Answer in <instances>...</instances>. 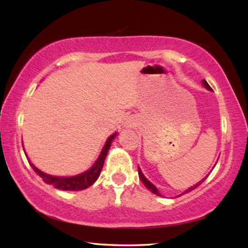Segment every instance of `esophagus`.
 Masks as SVG:
<instances>
[{"label":"esophagus","instance_id":"34e87169","mask_svg":"<svg viewBox=\"0 0 248 248\" xmlns=\"http://www.w3.org/2000/svg\"><path fill=\"white\" fill-rule=\"evenodd\" d=\"M125 124H128V127H131V125L133 124V123H132V120H127V123H125Z\"/></svg>","mask_w":248,"mask_h":248}]
</instances>
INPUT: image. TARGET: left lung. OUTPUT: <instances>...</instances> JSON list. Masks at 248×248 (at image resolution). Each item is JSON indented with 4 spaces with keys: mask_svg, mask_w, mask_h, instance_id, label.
<instances>
[{
    "mask_svg": "<svg viewBox=\"0 0 248 248\" xmlns=\"http://www.w3.org/2000/svg\"><path fill=\"white\" fill-rule=\"evenodd\" d=\"M202 85L205 87V89H207L208 91H212V89H211V87H210V85H209V84L207 83V81H205V79H202ZM217 159H219V158H217ZM217 165V164H216ZM215 165V166H216ZM138 171H139V178L141 179V182L142 183H143L144 184V186L146 187V188H148V189L151 191V192H153V194L154 195H156V196H159V197H163L161 194H159V191L157 190V188L156 187H155V185H153L152 183H151L150 182V180L148 179V178H146L145 177V176L143 175V173H142V170H141V169H140V167L139 166H138ZM208 176H209V174L207 175V176H204V177L202 178V179H201L200 180V182H198V183H197V184H195L194 185V186H191V187H189V188H188V189H186V190H185V191H183L182 192V194H180V195H178L177 197H180V196H183V195H185V194H188V192H189V191H191V190H194V189H196V188L197 187H198V186H200V185L201 184H202L203 182H204V180L205 179H207V177H208Z\"/></svg>",
    "mask_w": 248,
    "mask_h": 248,
    "instance_id": "left-lung-1",
    "label": "left lung"
}]
</instances>
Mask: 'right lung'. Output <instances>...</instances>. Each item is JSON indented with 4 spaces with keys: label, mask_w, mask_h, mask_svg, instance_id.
<instances>
[{
    "label": "right lung",
    "mask_w": 248,
    "mask_h": 248,
    "mask_svg": "<svg viewBox=\"0 0 248 248\" xmlns=\"http://www.w3.org/2000/svg\"><path fill=\"white\" fill-rule=\"evenodd\" d=\"M117 134L118 133L115 132L112 133L111 136L108 137V139L106 142H105V145L103 146L102 151H100L97 159H96L94 164L92 165L91 169L78 175H73V176L49 175L47 173H45V171L40 170L39 169H37V167L32 164L31 159L28 158L27 154L25 153V155H26L29 164H31V166L32 167V170L36 171V174H38L40 177L44 179V182L46 184L52 185V186L56 187L57 189H60V190H68V191L83 190L92 186V185H93L99 177L100 171H102V169L104 166V162L105 159H106V156L108 154V151L110 149V145L112 143V141L115 140V138L117 137Z\"/></svg>",
    "instance_id": "obj_1"
}]
</instances>
